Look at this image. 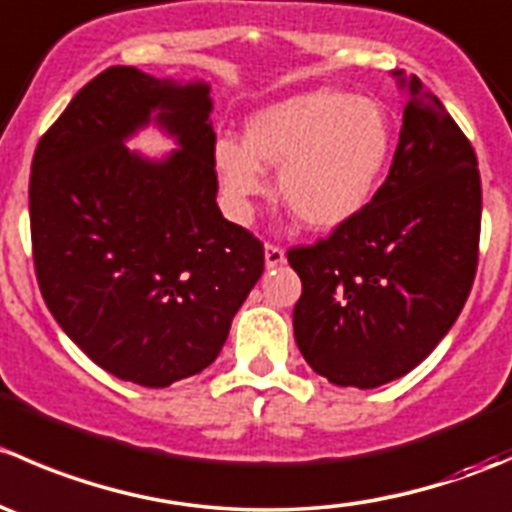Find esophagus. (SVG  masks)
Instances as JSON below:
<instances>
[{
	"mask_svg": "<svg viewBox=\"0 0 512 512\" xmlns=\"http://www.w3.org/2000/svg\"><path fill=\"white\" fill-rule=\"evenodd\" d=\"M282 262H285V250L267 242V245H265V265L267 267H280Z\"/></svg>",
	"mask_w": 512,
	"mask_h": 512,
	"instance_id": "esophagus-1",
	"label": "esophagus"
}]
</instances>
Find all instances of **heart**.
Listing matches in <instances>:
<instances>
[{
    "mask_svg": "<svg viewBox=\"0 0 512 512\" xmlns=\"http://www.w3.org/2000/svg\"><path fill=\"white\" fill-rule=\"evenodd\" d=\"M394 148L389 113L371 98L314 89L270 103L245 123V141L223 136L213 163L237 218L267 193L277 168L282 203L309 230L332 232L364 213Z\"/></svg>",
    "mask_w": 512,
    "mask_h": 512,
    "instance_id": "1",
    "label": "heart"
}]
</instances>
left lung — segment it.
<instances>
[{"mask_svg":"<svg viewBox=\"0 0 512 512\" xmlns=\"http://www.w3.org/2000/svg\"><path fill=\"white\" fill-rule=\"evenodd\" d=\"M384 185L364 213L287 252L302 280L294 339L337 386L376 389L409 374L461 314L478 267L480 175L471 141L416 76Z\"/></svg>","mask_w":512,"mask_h":512,"instance_id":"left-lung-1","label":"left lung"}]
</instances>
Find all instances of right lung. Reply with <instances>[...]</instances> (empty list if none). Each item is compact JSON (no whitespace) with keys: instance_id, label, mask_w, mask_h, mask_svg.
<instances>
[{"instance_id":"obj_1","label":"right lung","mask_w":512,"mask_h":512,"mask_svg":"<svg viewBox=\"0 0 512 512\" xmlns=\"http://www.w3.org/2000/svg\"><path fill=\"white\" fill-rule=\"evenodd\" d=\"M205 81L111 66L41 136L29 180L41 297L71 342L123 381L163 389L218 359L265 270V247L223 218ZM153 120L179 151L125 141Z\"/></svg>"}]
</instances>
